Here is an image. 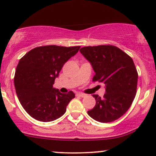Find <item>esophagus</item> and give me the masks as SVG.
Listing matches in <instances>:
<instances>
[{"instance_id":"1","label":"esophagus","mask_w":156,"mask_h":156,"mask_svg":"<svg viewBox=\"0 0 156 156\" xmlns=\"http://www.w3.org/2000/svg\"><path fill=\"white\" fill-rule=\"evenodd\" d=\"M77 96H78V97H84L86 96V94H83V93H78V94H76Z\"/></svg>"}]
</instances>
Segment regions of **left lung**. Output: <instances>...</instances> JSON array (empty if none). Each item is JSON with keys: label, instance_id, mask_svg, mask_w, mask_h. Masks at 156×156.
Returning <instances> with one entry per match:
<instances>
[{"label": "left lung", "instance_id": "left-lung-1", "mask_svg": "<svg viewBox=\"0 0 156 156\" xmlns=\"http://www.w3.org/2000/svg\"><path fill=\"white\" fill-rule=\"evenodd\" d=\"M80 52L95 72L93 81L106 86L103 98L93 95L96 105L87 114L102 123L117 120L128 110L136 96L138 74L133 59L112 45L84 47Z\"/></svg>", "mask_w": 156, "mask_h": 156}]
</instances>
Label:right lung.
I'll use <instances>...</instances> for the list:
<instances>
[{
  "instance_id": "right-lung-1",
  "label": "right lung",
  "mask_w": 156,
  "mask_h": 156,
  "mask_svg": "<svg viewBox=\"0 0 156 156\" xmlns=\"http://www.w3.org/2000/svg\"><path fill=\"white\" fill-rule=\"evenodd\" d=\"M80 46L38 47L20 59L14 77L20 103L33 119L48 122L59 119L75 98L72 91L62 94L53 87L64 64L75 56Z\"/></svg>"
}]
</instances>
